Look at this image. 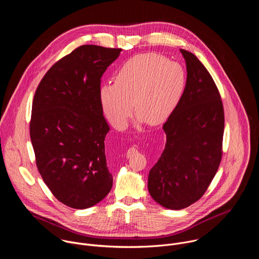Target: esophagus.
Listing matches in <instances>:
<instances>
[{"label": "esophagus", "instance_id": "1", "mask_svg": "<svg viewBox=\"0 0 259 259\" xmlns=\"http://www.w3.org/2000/svg\"><path fill=\"white\" fill-rule=\"evenodd\" d=\"M132 150H135V149H132Z\"/></svg>", "mask_w": 259, "mask_h": 259}]
</instances>
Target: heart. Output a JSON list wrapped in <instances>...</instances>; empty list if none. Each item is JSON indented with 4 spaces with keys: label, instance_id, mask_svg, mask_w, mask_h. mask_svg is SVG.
Returning <instances> with one entry per match:
<instances>
[{
    "label": "heart",
    "instance_id": "heart-1",
    "mask_svg": "<svg viewBox=\"0 0 259 259\" xmlns=\"http://www.w3.org/2000/svg\"><path fill=\"white\" fill-rule=\"evenodd\" d=\"M186 85L187 72L180 63L159 54H140L116 71L114 83L101 85L99 96L109 123L122 130L133 105L137 122H163L177 106Z\"/></svg>",
    "mask_w": 259,
    "mask_h": 259
}]
</instances>
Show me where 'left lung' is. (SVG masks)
Instances as JSON below:
<instances>
[{
	"label": "left lung",
	"instance_id": "obj_1",
	"mask_svg": "<svg viewBox=\"0 0 259 259\" xmlns=\"http://www.w3.org/2000/svg\"><path fill=\"white\" fill-rule=\"evenodd\" d=\"M180 52L187 64L186 89L163 125L165 149L147 181L152 198L172 210L205 194L221 161L225 129L223 101L209 71L196 55Z\"/></svg>",
	"mask_w": 259,
	"mask_h": 259
}]
</instances>
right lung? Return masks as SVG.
I'll list each match as a JSON object with an SVG mask.
<instances>
[{
    "label": "right lung",
    "instance_id": "right-lung-1",
    "mask_svg": "<svg viewBox=\"0 0 259 259\" xmlns=\"http://www.w3.org/2000/svg\"><path fill=\"white\" fill-rule=\"evenodd\" d=\"M121 51L78 47L52 65L33 96L29 133L36 167L54 197L70 208L92 207L113 187L99 90Z\"/></svg>",
    "mask_w": 259,
    "mask_h": 259
}]
</instances>
